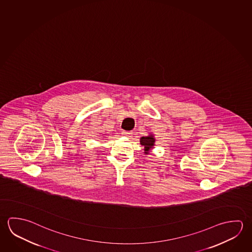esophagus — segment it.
Instances as JSON below:
<instances>
[{"mask_svg": "<svg viewBox=\"0 0 252 252\" xmlns=\"http://www.w3.org/2000/svg\"><path fill=\"white\" fill-rule=\"evenodd\" d=\"M131 134H132V132H130V131H123L122 132V135H124V136L130 137Z\"/></svg>", "mask_w": 252, "mask_h": 252, "instance_id": "esophagus-1", "label": "esophagus"}]
</instances>
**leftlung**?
I'll return each instance as SVG.
<instances>
[{"label":"left lung","instance_id":"obj_1","mask_svg":"<svg viewBox=\"0 0 252 252\" xmlns=\"http://www.w3.org/2000/svg\"><path fill=\"white\" fill-rule=\"evenodd\" d=\"M155 138L152 134H150L148 136H142L140 139V142L141 145L144 147V153L145 154H150V151L151 149H153L155 145Z\"/></svg>","mask_w":252,"mask_h":252}]
</instances>
